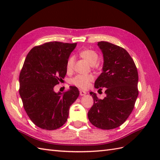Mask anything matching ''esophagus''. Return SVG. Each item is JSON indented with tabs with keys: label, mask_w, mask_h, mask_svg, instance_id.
I'll return each instance as SVG.
<instances>
[{
	"label": "esophagus",
	"mask_w": 160,
	"mask_h": 160,
	"mask_svg": "<svg viewBox=\"0 0 160 160\" xmlns=\"http://www.w3.org/2000/svg\"><path fill=\"white\" fill-rule=\"evenodd\" d=\"M86 94H87V92H85V91H82V90H80V95L81 96H85Z\"/></svg>",
	"instance_id": "obj_1"
}]
</instances>
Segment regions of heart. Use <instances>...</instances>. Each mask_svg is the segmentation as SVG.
Returning a JSON list of instances; mask_svg holds the SVG:
<instances>
[{"mask_svg": "<svg viewBox=\"0 0 160 160\" xmlns=\"http://www.w3.org/2000/svg\"><path fill=\"white\" fill-rule=\"evenodd\" d=\"M80 56L84 60H85L88 63H89L91 65H94L98 62V58H99V56H98L97 52L89 49H86L81 51L80 52ZM74 62L75 57L70 56L67 61L66 67L67 71H69L73 69ZM93 80V76L92 75H86V76H84V75H77V76L73 77V78H71V83L78 88H80V89H85L89 87L90 83Z\"/></svg>", "mask_w": 160, "mask_h": 160, "instance_id": "1", "label": "heart"}]
</instances>
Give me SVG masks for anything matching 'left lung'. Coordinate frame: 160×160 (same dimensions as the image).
Listing matches in <instances>:
<instances>
[{"label": "left lung", "instance_id": "left-lung-1", "mask_svg": "<svg viewBox=\"0 0 160 160\" xmlns=\"http://www.w3.org/2000/svg\"><path fill=\"white\" fill-rule=\"evenodd\" d=\"M98 47L104 57L102 73L95 82L99 90L106 88L107 96L98 99L91 92L93 105L88 118L95 127L109 130L120 127L133 110L138 96V73L133 60L124 48L101 41Z\"/></svg>", "mask_w": 160, "mask_h": 160}]
</instances>
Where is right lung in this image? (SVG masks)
<instances>
[{
    "instance_id": "obj_1",
    "label": "right lung",
    "mask_w": 160,
    "mask_h": 160,
    "mask_svg": "<svg viewBox=\"0 0 160 160\" xmlns=\"http://www.w3.org/2000/svg\"><path fill=\"white\" fill-rule=\"evenodd\" d=\"M77 43L49 42L32 48L19 76V93L33 123L45 130H55L67 120L69 107L79 96L76 87L64 93L53 87L67 73V61Z\"/></svg>"
}]
</instances>
